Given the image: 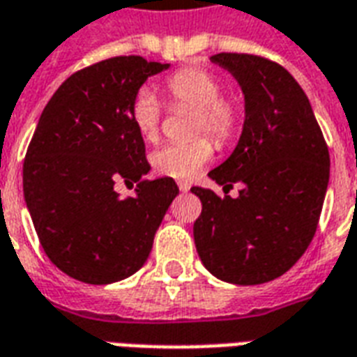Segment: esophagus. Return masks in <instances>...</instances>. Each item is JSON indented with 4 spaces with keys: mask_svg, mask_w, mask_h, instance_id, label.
I'll use <instances>...</instances> for the list:
<instances>
[{
    "mask_svg": "<svg viewBox=\"0 0 357 357\" xmlns=\"http://www.w3.org/2000/svg\"><path fill=\"white\" fill-rule=\"evenodd\" d=\"M178 187H179V191H181V193H187V191L191 189V185H189L187 181H179Z\"/></svg>",
    "mask_w": 357,
    "mask_h": 357,
    "instance_id": "1",
    "label": "esophagus"
}]
</instances>
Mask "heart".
<instances>
[{
    "label": "heart",
    "instance_id": "heart-1",
    "mask_svg": "<svg viewBox=\"0 0 357 357\" xmlns=\"http://www.w3.org/2000/svg\"><path fill=\"white\" fill-rule=\"evenodd\" d=\"M166 89L176 101L197 109L193 133L206 132L218 143H227L239 126L237 102L222 95V82L204 68H183L166 80ZM132 122L145 141H155L160 128V107L151 89H141L132 101ZM214 155L212 141L199 135L189 141L166 143L151 155L158 174L189 181Z\"/></svg>",
    "mask_w": 357,
    "mask_h": 357
}]
</instances>
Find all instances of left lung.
Wrapping results in <instances>:
<instances>
[{
  "label": "left lung",
  "instance_id": "8db88e82",
  "mask_svg": "<svg viewBox=\"0 0 357 357\" xmlns=\"http://www.w3.org/2000/svg\"><path fill=\"white\" fill-rule=\"evenodd\" d=\"M245 97L239 143L208 178L241 183L237 199L193 187L202 202L193 237L201 262L225 283L273 281L314 239L329 185V149L312 105L283 66L245 53H218Z\"/></svg>",
  "mask_w": 357,
  "mask_h": 357
}]
</instances>
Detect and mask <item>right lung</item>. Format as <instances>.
<instances>
[{
	"instance_id": "obj_1",
	"label": "right lung",
	"mask_w": 357,
	"mask_h": 357,
	"mask_svg": "<svg viewBox=\"0 0 357 357\" xmlns=\"http://www.w3.org/2000/svg\"><path fill=\"white\" fill-rule=\"evenodd\" d=\"M143 57H114L73 74L45 105L22 168L24 201L45 255L89 284L116 283L147 262L179 189L172 178L141 179L151 166L132 122V101L155 74ZM118 178L138 181L120 199Z\"/></svg>"
}]
</instances>
